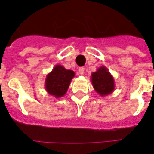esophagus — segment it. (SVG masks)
Listing matches in <instances>:
<instances>
[{
    "mask_svg": "<svg viewBox=\"0 0 154 154\" xmlns=\"http://www.w3.org/2000/svg\"><path fill=\"white\" fill-rule=\"evenodd\" d=\"M78 72H79L81 75L84 74V68H83V67L78 68Z\"/></svg>",
    "mask_w": 154,
    "mask_h": 154,
    "instance_id": "1",
    "label": "esophagus"
}]
</instances>
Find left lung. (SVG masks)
Returning <instances> with one entry per match:
<instances>
[{"instance_id":"left-lung-1","label":"left lung","mask_w":154,"mask_h":154,"mask_svg":"<svg viewBox=\"0 0 154 154\" xmlns=\"http://www.w3.org/2000/svg\"><path fill=\"white\" fill-rule=\"evenodd\" d=\"M90 78L94 90L100 96H107L114 91V78L105 66L98 68L92 73Z\"/></svg>"}]
</instances>
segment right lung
<instances>
[{"label": "right lung", "instance_id": "add662e5", "mask_svg": "<svg viewBox=\"0 0 154 154\" xmlns=\"http://www.w3.org/2000/svg\"><path fill=\"white\" fill-rule=\"evenodd\" d=\"M75 72L72 70L66 69L62 65H57L46 76L45 82V89L47 93L55 98L65 96L70 82L74 77Z\"/></svg>", "mask_w": 154, "mask_h": 154}]
</instances>
